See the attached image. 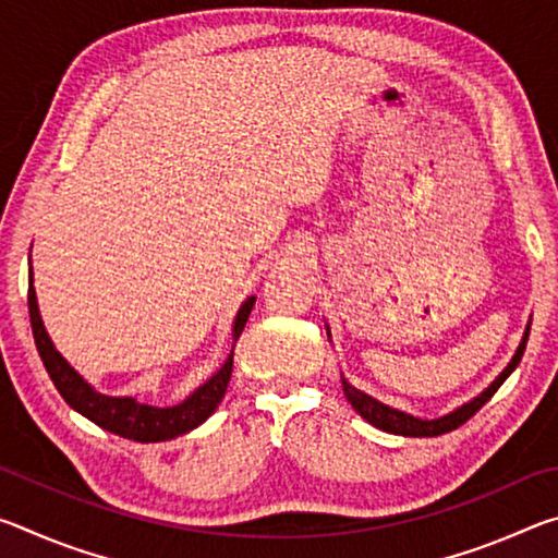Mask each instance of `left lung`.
Wrapping results in <instances>:
<instances>
[{
    "instance_id": "1",
    "label": "left lung",
    "mask_w": 558,
    "mask_h": 558,
    "mask_svg": "<svg viewBox=\"0 0 558 558\" xmlns=\"http://www.w3.org/2000/svg\"><path fill=\"white\" fill-rule=\"evenodd\" d=\"M529 329H532V323H526L524 329V337L522 342H519L514 356L509 359V364L505 366L502 372H499L497 379L487 386L483 393H477L475 399H470L468 403L458 405L456 411H450L446 415H438V418H418V415H411L405 411L393 409V405H386L379 399H374V396L364 393L362 389H356V386L349 384L344 376H342V391L347 396V401L352 403V409L362 415L366 423H372L374 428L386 430V433H393V436H405V438H433V436H442V433H450L456 430L462 423L470 421L472 415H475L483 405L493 399L495 391L499 386L505 384V379L509 374L517 369L519 359H522L524 349H526V339H529ZM329 337V335H327Z\"/></svg>"
}]
</instances>
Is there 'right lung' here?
<instances>
[{
	"label": "right lung",
	"mask_w": 558,
	"mask_h": 558,
	"mask_svg": "<svg viewBox=\"0 0 558 558\" xmlns=\"http://www.w3.org/2000/svg\"><path fill=\"white\" fill-rule=\"evenodd\" d=\"M253 302L256 298H245L243 305L235 313L231 335H233V347L239 342L245 323H248V315L253 310ZM29 317H32V332L36 349H39V356L49 372L51 381L63 401L71 405L73 411L86 415L88 421L96 423V426L106 428L116 436L137 440V442H159V440H172L177 436H184V433L194 430L196 426L209 418L216 411V405L221 403L226 389H229L231 372H233V347L221 369L214 376H209L199 389H194L186 396L184 401L174 405H153L145 401H137L135 396H108L96 391V386H90L83 376L73 369V366L65 362L63 354L53 347L49 332H46L44 319L39 313V302H36V290H34V272L29 268Z\"/></svg>",
	"instance_id": "right-lung-1"
}]
</instances>
